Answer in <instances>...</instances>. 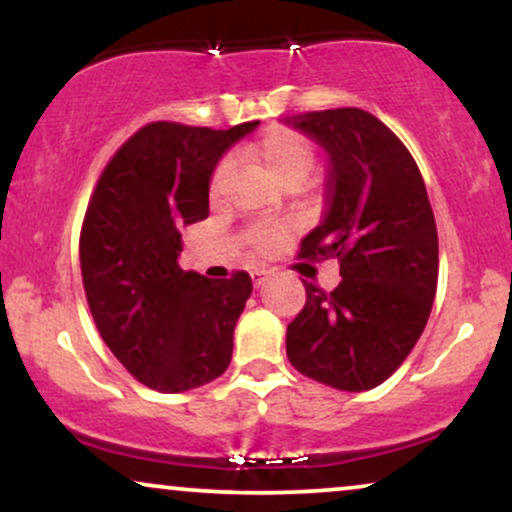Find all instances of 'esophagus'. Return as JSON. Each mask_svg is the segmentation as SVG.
<instances>
[{
	"label": "esophagus",
	"instance_id": "34e87169",
	"mask_svg": "<svg viewBox=\"0 0 512 512\" xmlns=\"http://www.w3.org/2000/svg\"><path fill=\"white\" fill-rule=\"evenodd\" d=\"M267 274H269V272H264V269H252V272H250L252 286H255V289H260L264 281H267Z\"/></svg>",
	"mask_w": 512,
	"mask_h": 512
}]
</instances>
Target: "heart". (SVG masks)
Masks as SVG:
<instances>
[{"label": "heart", "mask_w": 512, "mask_h": 512, "mask_svg": "<svg viewBox=\"0 0 512 512\" xmlns=\"http://www.w3.org/2000/svg\"><path fill=\"white\" fill-rule=\"evenodd\" d=\"M245 156L262 168L274 182H279L286 190H296L301 187L308 175L315 168V146L310 144L308 137L293 132L286 127H269L267 132L245 149ZM228 161H221L214 168L209 178V195L216 197L221 192L223 182L228 178ZM286 236V228L281 226H255L248 233L250 245L260 255L272 252L276 245Z\"/></svg>", "instance_id": "1"}]
</instances>
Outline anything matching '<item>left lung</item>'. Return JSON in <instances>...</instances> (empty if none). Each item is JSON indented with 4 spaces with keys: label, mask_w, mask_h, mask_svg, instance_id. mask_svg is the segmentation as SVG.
Here are the masks:
<instances>
[{
    "label": "left lung",
    "mask_w": 512,
    "mask_h": 512,
    "mask_svg": "<svg viewBox=\"0 0 512 512\" xmlns=\"http://www.w3.org/2000/svg\"><path fill=\"white\" fill-rule=\"evenodd\" d=\"M330 156L325 219L298 257L339 260L330 293L305 281L286 330L298 373L334 390L385 383L419 342L438 284V231L424 178L395 132L358 108L286 120Z\"/></svg>",
    "instance_id": "obj_1"
}]
</instances>
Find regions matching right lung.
Wrapping results in <instances>:
<instances>
[{"label":"right lung","instance_id":"right-lung-1","mask_svg":"<svg viewBox=\"0 0 512 512\" xmlns=\"http://www.w3.org/2000/svg\"><path fill=\"white\" fill-rule=\"evenodd\" d=\"M257 125L151 122L117 149L88 202L79 238L88 308L117 361L151 390H195L231 363L252 279L180 269V231L207 219L216 163Z\"/></svg>","mask_w":512,"mask_h":512}]
</instances>
